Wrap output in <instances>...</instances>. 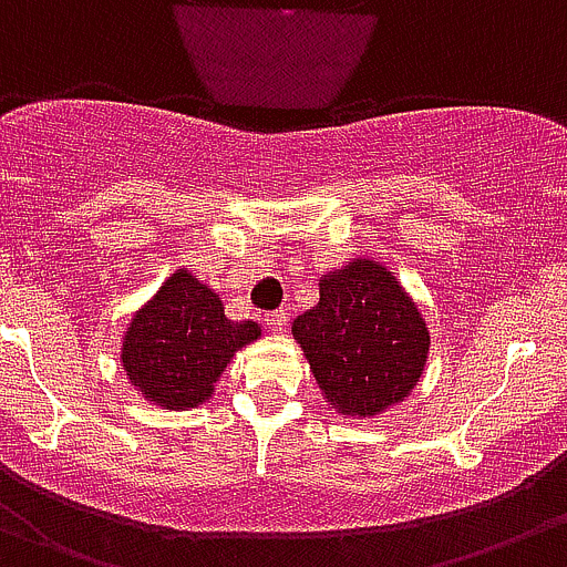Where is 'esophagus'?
<instances>
[{
    "label": "esophagus",
    "instance_id": "esophagus-1",
    "mask_svg": "<svg viewBox=\"0 0 567 567\" xmlns=\"http://www.w3.org/2000/svg\"><path fill=\"white\" fill-rule=\"evenodd\" d=\"M264 322H267V328L272 333H284L287 331V326H289V317H287V311H269L267 317H264Z\"/></svg>",
    "mask_w": 567,
    "mask_h": 567
}]
</instances>
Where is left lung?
Wrapping results in <instances>:
<instances>
[{"label": "left lung", "mask_w": 567, "mask_h": 567, "mask_svg": "<svg viewBox=\"0 0 567 567\" xmlns=\"http://www.w3.org/2000/svg\"><path fill=\"white\" fill-rule=\"evenodd\" d=\"M292 333L331 409L373 417L417 386L429 359V328L401 280L373 258L322 275L320 303Z\"/></svg>", "instance_id": "obj_1"}]
</instances>
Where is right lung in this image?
Listing matches in <instances>:
<instances>
[{
	"label": "right lung",
	"mask_w": 567,
	"mask_h": 567,
	"mask_svg": "<svg viewBox=\"0 0 567 567\" xmlns=\"http://www.w3.org/2000/svg\"><path fill=\"white\" fill-rule=\"evenodd\" d=\"M258 337V322L228 320L219 295L177 269L133 315L122 339V370L155 406L183 412L206 403L236 350Z\"/></svg>",
	"instance_id": "add662e5"
}]
</instances>
